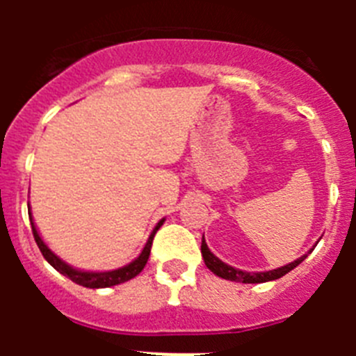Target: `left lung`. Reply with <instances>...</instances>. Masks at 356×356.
Segmentation results:
<instances>
[{
	"mask_svg": "<svg viewBox=\"0 0 356 356\" xmlns=\"http://www.w3.org/2000/svg\"><path fill=\"white\" fill-rule=\"evenodd\" d=\"M310 251H308V253H310ZM308 253L301 254L298 260L287 264V266L278 267V269H271V271H262V273H248V271H242V269H237V267L228 266V264L222 262L221 259H217L216 254H213L212 251L209 250V246H207L205 235H203V241H201V254H203L205 266L209 267L213 275L219 276V278L229 280V282H238V284H264V282H273V280L282 278V276H285L287 273H291L296 266H300V264L307 259Z\"/></svg>",
	"mask_w": 356,
	"mask_h": 356,
	"instance_id": "1",
	"label": "left lung"
}]
</instances>
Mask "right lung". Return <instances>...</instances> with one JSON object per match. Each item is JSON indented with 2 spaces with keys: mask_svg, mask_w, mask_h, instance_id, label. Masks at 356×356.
Returning <instances> with one entry per match:
<instances>
[{
  "mask_svg": "<svg viewBox=\"0 0 356 356\" xmlns=\"http://www.w3.org/2000/svg\"><path fill=\"white\" fill-rule=\"evenodd\" d=\"M28 216H30L31 232H33V237H35L37 246H39L40 253L44 254V259L49 262V266L55 267L56 271L60 273V275L67 276L69 280H72L74 284L81 285V287H87V289L114 287V285L124 284V282H128V280L135 278V276L139 275V273L144 269V266L147 264V259H149L151 242H153V237H155L156 229H159L160 226L163 225V221H165V219H160V221L156 222V226L153 228V232L149 234V237H147V242L144 244L140 254L135 260H131L130 264H127V266H122V267H118V269H112V271H83V269H76V267L69 266V264L64 262V260H62L58 254H55L51 250H49L48 244L42 241V237H40L35 222H33L30 205H28Z\"/></svg>",
  "mask_w": 356,
  "mask_h": 356,
  "instance_id": "add662e5",
  "label": "right lung"
}]
</instances>
